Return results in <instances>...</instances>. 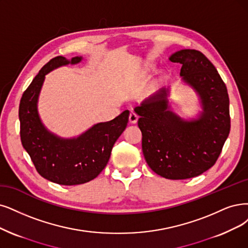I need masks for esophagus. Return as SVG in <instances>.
Segmentation results:
<instances>
[{
  "instance_id": "obj_1",
  "label": "esophagus",
  "mask_w": 248,
  "mask_h": 248,
  "mask_svg": "<svg viewBox=\"0 0 248 248\" xmlns=\"http://www.w3.org/2000/svg\"><path fill=\"white\" fill-rule=\"evenodd\" d=\"M138 118H139V116L137 115L135 112H131V113H130L129 121H130L131 124H136L137 122H138Z\"/></svg>"
}]
</instances>
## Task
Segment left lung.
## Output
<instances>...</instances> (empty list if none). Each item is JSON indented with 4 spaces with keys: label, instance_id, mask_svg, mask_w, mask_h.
I'll return each mask as SVG.
<instances>
[{
    "label": "left lung",
    "instance_id": "8db88e82",
    "mask_svg": "<svg viewBox=\"0 0 248 248\" xmlns=\"http://www.w3.org/2000/svg\"><path fill=\"white\" fill-rule=\"evenodd\" d=\"M183 81L194 89L202 111L186 121L170 111L169 90L160 89L134 110L140 116L142 150L157 175L170 180L197 177L212 168L230 133L229 96L225 82L204 55L191 49L173 53Z\"/></svg>",
    "mask_w": 248,
    "mask_h": 248
}]
</instances>
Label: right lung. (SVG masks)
I'll return each mask as SVG.
<instances>
[{"mask_svg":"<svg viewBox=\"0 0 248 248\" xmlns=\"http://www.w3.org/2000/svg\"><path fill=\"white\" fill-rule=\"evenodd\" d=\"M82 57L67 60L57 56L40 70L21 97L20 138L40 175L59 185H79L95 179L104 170L115 141L129 122V110L112 121L94 124L77 138L64 139L49 132L38 112V100L45 76L51 70L77 64Z\"/></svg>","mask_w":248,"mask_h":248,"instance_id":"add662e5","label":"right lung"}]
</instances>
